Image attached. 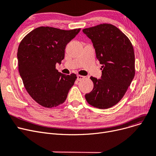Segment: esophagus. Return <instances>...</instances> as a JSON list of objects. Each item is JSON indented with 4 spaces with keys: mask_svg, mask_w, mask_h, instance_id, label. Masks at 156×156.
<instances>
[{
    "mask_svg": "<svg viewBox=\"0 0 156 156\" xmlns=\"http://www.w3.org/2000/svg\"><path fill=\"white\" fill-rule=\"evenodd\" d=\"M84 76H82V75H77V80L78 81H80V80H82L83 79H84Z\"/></svg>",
    "mask_w": 156,
    "mask_h": 156,
    "instance_id": "1",
    "label": "esophagus"
}]
</instances>
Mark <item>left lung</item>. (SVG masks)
Segmentation results:
<instances>
[{
    "mask_svg": "<svg viewBox=\"0 0 156 156\" xmlns=\"http://www.w3.org/2000/svg\"><path fill=\"white\" fill-rule=\"evenodd\" d=\"M93 44L96 58L102 64L100 79L91 76L93 90L85 94L90 105L101 109L118 103L130 86L134 74L133 45L115 26L103 23L83 29Z\"/></svg>",
    "mask_w": 156,
    "mask_h": 156,
    "instance_id": "8db88e82",
    "label": "left lung"
}]
</instances>
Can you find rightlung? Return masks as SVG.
Wrapping results in <instances>:
<instances>
[{
	"mask_svg": "<svg viewBox=\"0 0 156 156\" xmlns=\"http://www.w3.org/2000/svg\"><path fill=\"white\" fill-rule=\"evenodd\" d=\"M80 30L40 27L20 43L17 53L20 75L27 91L40 105L52 108L66 101L76 76L58 72L55 65L61 64L67 44Z\"/></svg>",
	"mask_w": 156,
	"mask_h": 156,
	"instance_id": "right-lung-1",
	"label": "right lung"
}]
</instances>
